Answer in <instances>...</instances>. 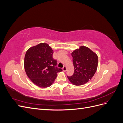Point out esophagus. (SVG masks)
I'll list each match as a JSON object with an SVG mask.
<instances>
[{
  "instance_id": "1",
  "label": "esophagus",
  "mask_w": 123,
  "mask_h": 123,
  "mask_svg": "<svg viewBox=\"0 0 123 123\" xmlns=\"http://www.w3.org/2000/svg\"><path fill=\"white\" fill-rule=\"evenodd\" d=\"M66 70H67V68H66V66H64V67L62 68V70H63V71L65 72L66 71Z\"/></svg>"
}]
</instances>
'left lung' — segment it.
Masks as SVG:
<instances>
[{"mask_svg": "<svg viewBox=\"0 0 123 123\" xmlns=\"http://www.w3.org/2000/svg\"><path fill=\"white\" fill-rule=\"evenodd\" d=\"M71 55L74 72L72 76H67L68 79L73 85H84L92 79L97 70L98 56L85 46L74 50Z\"/></svg>", "mask_w": 123, "mask_h": 123, "instance_id": "1", "label": "left lung"}]
</instances>
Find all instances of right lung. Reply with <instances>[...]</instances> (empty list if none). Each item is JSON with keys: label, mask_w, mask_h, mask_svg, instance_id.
Instances as JSON below:
<instances>
[{"label": "right lung", "mask_w": 123, "mask_h": 123, "mask_svg": "<svg viewBox=\"0 0 123 123\" xmlns=\"http://www.w3.org/2000/svg\"><path fill=\"white\" fill-rule=\"evenodd\" d=\"M53 51L47 43H41L29 49L25 57V69L32 82L39 87L52 85L58 72L57 61L53 58Z\"/></svg>", "instance_id": "right-lung-1"}]
</instances>
